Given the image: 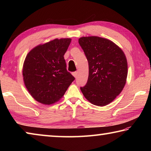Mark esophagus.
<instances>
[{
  "label": "esophagus",
  "instance_id": "34e87169",
  "mask_svg": "<svg viewBox=\"0 0 151 151\" xmlns=\"http://www.w3.org/2000/svg\"><path fill=\"white\" fill-rule=\"evenodd\" d=\"M77 75H78V73L77 72H74L73 73V75L75 76V78H76V76H77Z\"/></svg>",
  "mask_w": 151,
  "mask_h": 151
}]
</instances>
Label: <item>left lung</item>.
<instances>
[{
  "label": "left lung",
  "mask_w": 151,
  "mask_h": 151,
  "mask_svg": "<svg viewBox=\"0 0 151 151\" xmlns=\"http://www.w3.org/2000/svg\"><path fill=\"white\" fill-rule=\"evenodd\" d=\"M78 42L88 62V81L81 90L94 105L106 106L116 99L126 84V56L119 46L104 38L83 37Z\"/></svg>",
  "instance_id": "8db88e82"
}]
</instances>
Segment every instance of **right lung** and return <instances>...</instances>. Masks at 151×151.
<instances>
[{"label": "right lung", "instance_id": "right-lung-1", "mask_svg": "<svg viewBox=\"0 0 151 151\" xmlns=\"http://www.w3.org/2000/svg\"><path fill=\"white\" fill-rule=\"evenodd\" d=\"M71 39H55L28 53L22 67L24 85L36 101L54 104L62 98L75 77L66 70L64 55Z\"/></svg>", "mask_w": 151, "mask_h": 151}]
</instances>
